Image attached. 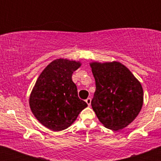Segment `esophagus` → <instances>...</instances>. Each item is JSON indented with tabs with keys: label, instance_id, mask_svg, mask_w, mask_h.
<instances>
[{
	"label": "esophagus",
	"instance_id": "34e87169",
	"mask_svg": "<svg viewBox=\"0 0 161 161\" xmlns=\"http://www.w3.org/2000/svg\"><path fill=\"white\" fill-rule=\"evenodd\" d=\"M85 102H86V103L88 104V106H90V105H91V98L90 97L87 98V99L85 100Z\"/></svg>",
	"mask_w": 161,
	"mask_h": 161
}]
</instances>
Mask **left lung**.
Wrapping results in <instances>:
<instances>
[{"label": "left lung", "mask_w": 161, "mask_h": 161, "mask_svg": "<svg viewBox=\"0 0 161 161\" xmlns=\"http://www.w3.org/2000/svg\"><path fill=\"white\" fill-rule=\"evenodd\" d=\"M96 91L91 102L97 117L105 127L123 129L132 123L143 106L140 82L123 64L92 62Z\"/></svg>", "instance_id": "obj_1"}]
</instances>
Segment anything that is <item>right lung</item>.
Returning a JSON list of instances; mask_svg holds the SVG:
<instances>
[{"instance_id": "1", "label": "right lung", "mask_w": 161, "mask_h": 161, "mask_svg": "<svg viewBox=\"0 0 161 161\" xmlns=\"http://www.w3.org/2000/svg\"><path fill=\"white\" fill-rule=\"evenodd\" d=\"M79 61L57 59L41 72L30 95L33 114L45 127L60 131L70 126L87 103L78 97L77 88L72 80Z\"/></svg>"}]
</instances>
